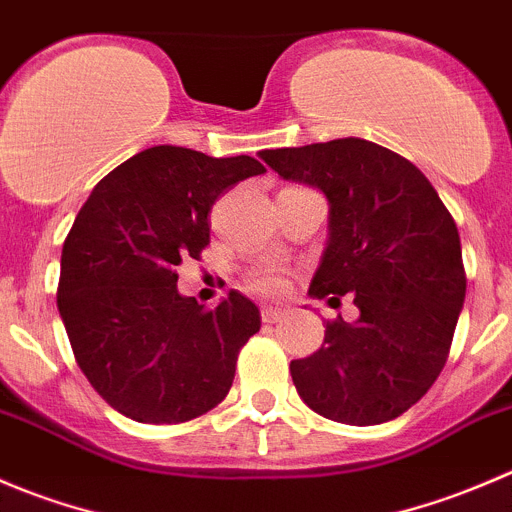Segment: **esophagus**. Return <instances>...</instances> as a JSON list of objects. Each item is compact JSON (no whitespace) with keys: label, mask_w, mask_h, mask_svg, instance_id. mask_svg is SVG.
<instances>
[{"label":"esophagus","mask_w":512,"mask_h":512,"mask_svg":"<svg viewBox=\"0 0 512 512\" xmlns=\"http://www.w3.org/2000/svg\"><path fill=\"white\" fill-rule=\"evenodd\" d=\"M283 316H286V311H281V308H273V306H263L261 308L263 323H278Z\"/></svg>","instance_id":"esophagus-1"}]
</instances>
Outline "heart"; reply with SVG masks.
I'll return each mask as SVG.
<instances>
[{
  "label": "heart",
  "instance_id": "b5f03b06",
  "mask_svg": "<svg viewBox=\"0 0 512 512\" xmlns=\"http://www.w3.org/2000/svg\"><path fill=\"white\" fill-rule=\"evenodd\" d=\"M249 286L258 293H278L286 288V273L276 266H261L249 276Z\"/></svg>",
  "mask_w": 512,
  "mask_h": 512
}]
</instances>
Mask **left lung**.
Masks as SVG:
<instances>
[{"label": "left lung", "instance_id": "obj_1", "mask_svg": "<svg viewBox=\"0 0 512 512\" xmlns=\"http://www.w3.org/2000/svg\"><path fill=\"white\" fill-rule=\"evenodd\" d=\"M286 181L328 199V244L313 298L353 293L361 316L326 323L321 348L291 361L298 396L318 416L378 426L421 401L440 376L465 301L453 216L418 166L373 141L266 149Z\"/></svg>", "mask_w": 512, "mask_h": 512}]
</instances>
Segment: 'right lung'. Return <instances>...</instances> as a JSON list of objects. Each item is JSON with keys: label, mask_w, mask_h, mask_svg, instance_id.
I'll list each match as a JSON object with an SVG mask.
<instances>
[{"label": "right lung", "mask_w": 512, "mask_h": 512, "mask_svg": "<svg viewBox=\"0 0 512 512\" xmlns=\"http://www.w3.org/2000/svg\"><path fill=\"white\" fill-rule=\"evenodd\" d=\"M263 171L254 156L151 146L106 174L74 219L59 316L79 368L121 416L186 423L229 393L261 313L239 291L204 311L179 293L176 266L209 246L216 199Z\"/></svg>", "instance_id": "add662e5"}]
</instances>
